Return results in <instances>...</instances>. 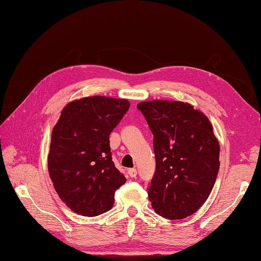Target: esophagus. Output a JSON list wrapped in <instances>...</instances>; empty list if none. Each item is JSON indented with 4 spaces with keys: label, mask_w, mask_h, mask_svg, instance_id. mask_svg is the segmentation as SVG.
Here are the masks:
<instances>
[{
    "label": "esophagus",
    "mask_w": 261,
    "mask_h": 261,
    "mask_svg": "<svg viewBox=\"0 0 261 261\" xmlns=\"http://www.w3.org/2000/svg\"><path fill=\"white\" fill-rule=\"evenodd\" d=\"M128 175H129L130 178H135V177L137 176V170H136V168H130V169H128Z\"/></svg>",
    "instance_id": "esophagus-1"
}]
</instances>
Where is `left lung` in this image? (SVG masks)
<instances>
[{"mask_svg":"<svg viewBox=\"0 0 261 261\" xmlns=\"http://www.w3.org/2000/svg\"><path fill=\"white\" fill-rule=\"evenodd\" d=\"M154 135L156 170L148 187L154 211L168 219L195 214L211 195L219 170L218 139L204 113L189 103H138Z\"/></svg>","mask_w":261,"mask_h":261,"instance_id":"obj_1","label":"left lung"}]
</instances>
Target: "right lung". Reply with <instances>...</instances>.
Listing matches in <instances>:
<instances>
[{"instance_id":"1","label":"right lung","mask_w":261,"mask_h":261,"mask_svg":"<svg viewBox=\"0 0 261 261\" xmlns=\"http://www.w3.org/2000/svg\"><path fill=\"white\" fill-rule=\"evenodd\" d=\"M123 98L90 96L63 109L50 136L47 167L57 195L74 213L95 217L112 209L126 178L112 161L110 134L129 109Z\"/></svg>"}]
</instances>
